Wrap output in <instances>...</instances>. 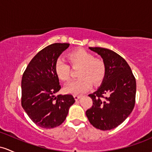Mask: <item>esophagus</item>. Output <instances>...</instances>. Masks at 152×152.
<instances>
[{
  "label": "esophagus",
  "instance_id": "34e87169",
  "mask_svg": "<svg viewBox=\"0 0 152 152\" xmlns=\"http://www.w3.org/2000/svg\"><path fill=\"white\" fill-rule=\"evenodd\" d=\"M81 97V95H77V94H74V98L76 100H77L78 99Z\"/></svg>",
  "mask_w": 152,
  "mask_h": 152
}]
</instances>
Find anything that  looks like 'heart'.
<instances>
[{
    "label": "heart",
    "mask_w": 152,
    "mask_h": 152,
    "mask_svg": "<svg viewBox=\"0 0 152 152\" xmlns=\"http://www.w3.org/2000/svg\"><path fill=\"white\" fill-rule=\"evenodd\" d=\"M67 57L72 67H79L77 75L80 77L64 87L65 93H84L90 89L92 83L97 85L103 81L106 75V64L103 59L95 57L93 54L83 49L69 52ZM54 72L62 82L70 79V67L62 59H57L54 63Z\"/></svg>",
    "instance_id": "obj_1"
}]
</instances>
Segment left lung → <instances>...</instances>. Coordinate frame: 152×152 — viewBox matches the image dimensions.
Listing matches in <instances>:
<instances>
[{
	"label": "left lung",
	"mask_w": 152,
	"mask_h": 152,
	"mask_svg": "<svg viewBox=\"0 0 152 152\" xmlns=\"http://www.w3.org/2000/svg\"><path fill=\"white\" fill-rule=\"evenodd\" d=\"M101 56L106 64V75L100 88L88 95L93 105L87 110L90 124L102 131L122 124L135 105L136 83L131 67L119 54L101 47H89Z\"/></svg>",
	"instance_id": "left-lung-1"
}]
</instances>
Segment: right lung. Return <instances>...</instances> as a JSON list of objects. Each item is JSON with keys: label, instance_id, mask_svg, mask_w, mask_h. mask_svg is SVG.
I'll list each match as a JSON object with an SVG mask.
<instances>
[{"label": "right lung", "instance_id": "1", "mask_svg": "<svg viewBox=\"0 0 152 152\" xmlns=\"http://www.w3.org/2000/svg\"><path fill=\"white\" fill-rule=\"evenodd\" d=\"M69 46L54 43L42 49L28 63L22 77V107L31 120L44 129L60 126L75 102L72 95L55 96L61 85L54 72V63Z\"/></svg>", "mask_w": 152, "mask_h": 152}]
</instances>
